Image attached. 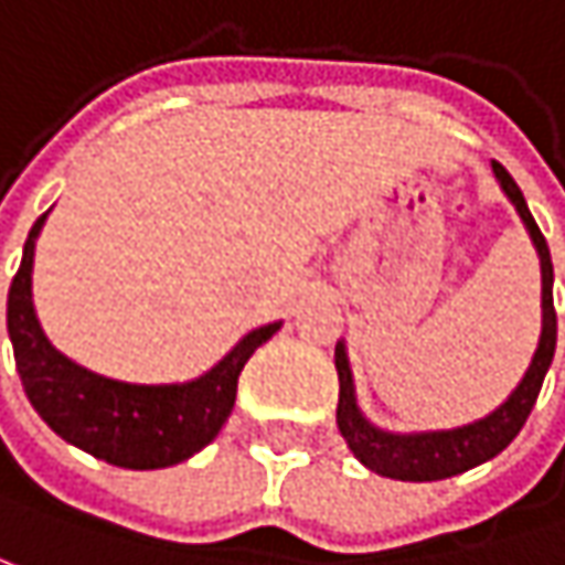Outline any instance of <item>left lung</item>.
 Returning a JSON list of instances; mask_svg holds the SVG:
<instances>
[{"instance_id": "1", "label": "left lung", "mask_w": 565, "mask_h": 565, "mask_svg": "<svg viewBox=\"0 0 565 565\" xmlns=\"http://www.w3.org/2000/svg\"><path fill=\"white\" fill-rule=\"evenodd\" d=\"M492 173L502 182L504 195L511 199V205L518 209L521 222L527 227L537 257H541V308H544V331L537 353L524 373V380L518 388L508 395L492 415L479 418V422L454 427V430H422V434H392L380 430L363 418V412L356 408V395H353V376H350V363H347V350L343 343L334 347V366H338V380H341V398H338V427H341L347 447L353 450V457L366 469L388 476V479H402V482H434V479H450L457 472H466L472 466L486 463L492 457H499L504 447L518 437V430L524 427L541 385H544L546 370L553 363V350H556V308H553V260H550V247H546L544 234L534 222L518 182L511 180V173L502 163L492 160Z\"/></svg>"}]
</instances>
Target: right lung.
Instances as JSON below:
<instances>
[{
    "mask_svg": "<svg viewBox=\"0 0 565 565\" xmlns=\"http://www.w3.org/2000/svg\"><path fill=\"white\" fill-rule=\"evenodd\" d=\"M44 218L47 215H41L28 231L19 273L9 286L6 315L28 402L66 444L105 463L125 469H163L189 460L218 437L234 408L237 376L244 363L260 343L279 331V321L250 331L218 366L192 383L131 385L89 373L44 338L34 315L31 263Z\"/></svg>",
    "mask_w": 565,
    "mask_h": 565,
    "instance_id": "obj_1",
    "label": "right lung"
}]
</instances>
